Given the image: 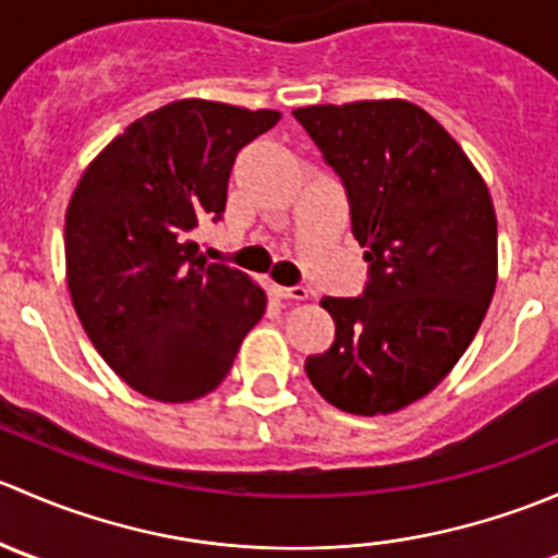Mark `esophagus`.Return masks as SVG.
Returning <instances> with one entry per match:
<instances>
[{
	"mask_svg": "<svg viewBox=\"0 0 558 558\" xmlns=\"http://www.w3.org/2000/svg\"><path fill=\"white\" fill-rule=\"evenodd\" d=\"M275 294H278L280 300H291V302H305L307 300L305 286H275Z\"/></svg>",
	"mask_w": 558,
	"mask_h": 558,
	"instance_id": "34e87169",
	"label": "esophagus"
}]
</instances>
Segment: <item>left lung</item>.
Returning a JSON list of instances; mask_svg holds the SVG:
<instances>
[{
  "label": "left lung",
  "mask_w": 558,
  "mask_h": 558,
  "mask_svg": "<svg viewBox=\"0 0 558 558\" xmlns=\"http://www.w3.org/2000/svg\"><path fill=\"white\" fill-rule=\"evenodd\" d=\"M340 174L369 262L362 296H324L329 351L307 356L315 391L353 415L426 397L459 362L497 286V216L481 172L418 105L296 107Z\"/></svg>",
  "instance_id": "1"
}]
</instances>
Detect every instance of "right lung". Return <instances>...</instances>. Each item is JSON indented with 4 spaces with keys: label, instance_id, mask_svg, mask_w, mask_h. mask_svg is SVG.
Wrapping results in <instances>:
<instances>
[{
    "label": "right lung",
    "instance_id": "obj_1",
    "mask_svg": "<svg viewBox=\"0 0 558 558\" xmlns=\"http://www.w3.org/2000/svg\"><path fill=\"white\" fill-rule=\"evenodd\" d=\"M278 110L180 99L137 118L86 167L64 221L66 286L99 356L156 402L227 378L267 307L262 286L191 240L218 221L240 148Z\"/></svg>",
    "mask_w": 558,
    "mask_h": 558
}]
</instances>
